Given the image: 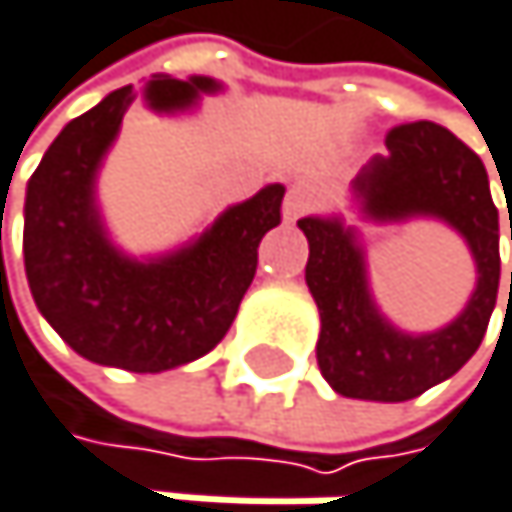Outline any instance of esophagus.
<instances>
[{
	"mask_svg": "<svg viewBox=\"0 0 512 512\" xmlns=\"http://www.w3.org/2000/svg\"><path fill=\"white\" fill-rule=\"evenodd\" d=\"M313 202H316V196H313V190L310 187H291L288 190V196H285V202H282V214H285V221H298L301 214H307L310 208H313Z\"/></svg>",
	"mask_w": 512,
	"mask_h": 512,
	"instance_id": "1",
	"label": "esophagus"
}]
</instances>
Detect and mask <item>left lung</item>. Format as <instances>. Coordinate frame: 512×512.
<instances>
[{
    "mask_svg": "<svg viewBox=\"0 0 512 512\" xmlns=\"http://www.w3.org/2000/svg\"><path fill=\"white\" fill-rule=\"evenodd\" d=\"M387 150L353 190L368 218L433 214L467 239L479 279L455 322L421 338L396 331L371 304L353 230L322 218H301L298 227L310 242L307 285L322 319L316 344L322 378L350 399L405 402L451 378L479 350L498 301L501 230L485 165L461 137L436 122H405L387 131Z\"/></svg>",
    "mask_w": 512,
    "mask_h": 512,
    "instance_id": "8db88e82",
    "label": "left lung"
}]
</instances>
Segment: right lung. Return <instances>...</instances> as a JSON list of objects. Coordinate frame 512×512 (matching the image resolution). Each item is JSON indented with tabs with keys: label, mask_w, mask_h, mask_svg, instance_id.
Instances as JSON below:
<instances>
[{
	"label": "right lung",
	"mask_w": 512,
	"mask_h": 512,
	"mask_svg": "<svg viewBox=\"0 0 512 512\" xmlns=\"http://www.w3.org/2000/svg\"><path fill=\"white\" fill-rule=\"evenodd\" d=\"M218 82L156 76V110L190 107ZM137 91L119 88L73 119L27 184L24 264L33 301L85 359L125 371H165L221 344L258 270V245L282 221L285 187L273 184L224 211L171 258L137 264L107 242L94 208V174Z\"/></svg>",
	"instance_id": "add662e5"
}]
</instances>
